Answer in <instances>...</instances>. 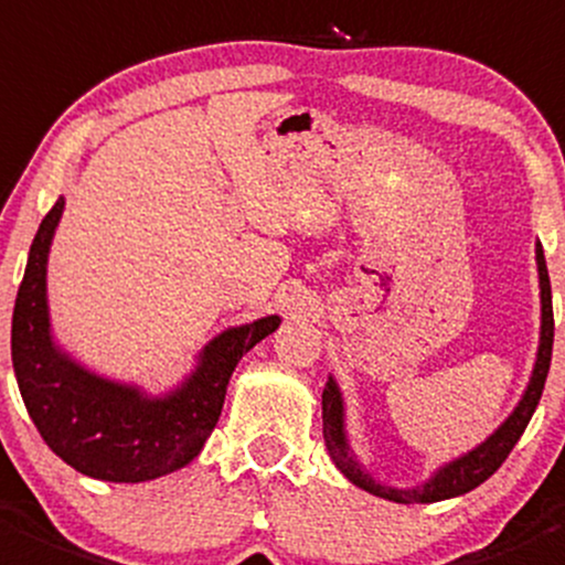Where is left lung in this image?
Segmentation results:
<instances>
[{
	"label": "left lung",
	"mask_w": 565,
	"mask_h": 565,
	"mask_svg": "<svg viewBox=\"0 0 565 565\" xmlns=\"http://www.w3.org/2000/svg\"><path fill=\"white\" fill-rule=\"evenodd\" d=\"M535 265H539V287H541V337H539V353H535L533 375H530L527 388H524L522 399L516 403V408L508 414V419L502 422L500 428L489 436L486 441H480L475 450L463 452V456L452 458V461L441 463L434 475H430L425 483L411 486V489H397V486L381 483L364 463L355 458L353 447L348 439V425H344V397L339 392V383L333 381V375H328L326 388H322V436H326V447L331 461L337 463L339 472L350 480L359 489L370 491V494L383 497L388 502H441L452 500V497H461L467 491L478 489L480 483L491 478L497 469L502 467V461L508 458V452L513 450V445L519 441V436L527 428L530 416L535 414V405H539L541 392H544L546 372H550L552 361V337H555V320H552V287H550V273H546L544 262V248L541 243L535 245Z\"/></svg>",
	"instance_id": "1"
}]
</instances>
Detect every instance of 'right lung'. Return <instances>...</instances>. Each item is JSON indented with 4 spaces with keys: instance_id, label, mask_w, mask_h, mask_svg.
<instances>
[{
    "instance_id": "right-lung-1",
    "label": "right lung",
    "mask_w": 565,
    "mask_h": 565,
    "mask_svg": "<svg viewBox=\"0 0 565 565\" xmlns=\"http://www.w3.org/2000/svg\"><path fill=\"white\" fill-rule=\"evenodd\" d=\"M65 199L41 221L30 245L10 331L15 381L26 411L54 456L109 483H143L188 467L215 430L237 361L270 337L281 317L226 328L204 344L195 370L166 394L96 375L65 353L52 333L46 265Z\"/></svg>"
}]
</instances>
